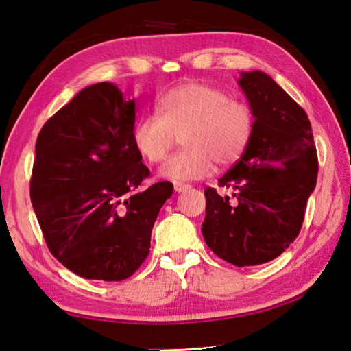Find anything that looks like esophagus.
Returning a JSON list of instances; mask_svg holds the SVG:
<instances>
[{
  "label": "esophagus",
  "instance_id": "1",
  "mask_svg": "<svg viewBox=\"0 0 351 351\" xmlns=\"http://www.w3.org/2000/svg\"><path fill=\"white\" fill-rule=\"evenodd\" d=\"M173 189H175V191L176 193H185V191H189L191 187L190 185H187V184H181V182H175V185H173Z\"/></svg>",
  "mask_w": 351,
  "mask_h": 351
}]
</instances>
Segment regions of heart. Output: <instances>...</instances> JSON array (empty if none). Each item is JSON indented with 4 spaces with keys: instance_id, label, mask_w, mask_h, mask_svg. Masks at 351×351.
<instances>
[{
    "instance_id": "obj_1",
    "label": "heart",
    "mask_w": 351,
    "mask_h": 351,
    "mask_svg": "<svg viewBox=\"0 0 351 351\" xmlns=\"http://www.w3.org/2000/svg\"><path fill=\"white\" fill-rule=\"evenodd\" d=\"M158 114L141 116L132 128V141L149 162H160L182 133L185 146L164 164L161 175L170 181H195L210 176L215 161L235 162L247 146L253 119L241 102L200 81L169 88L156 101Z\"/></svg>"
}]
</instances>
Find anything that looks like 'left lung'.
<instances>
[{
    "mask_svg": "<svg viewBox=\"0 0 351 351\" xmlns=\"http://www.w3.org/2000/svg\"><path fill=\"white\" fill-rule=\"evenodd\" d=\"M238 86L253 116L241 158L219 184L234 202L206 189L205 243L237 267L268 263L299 235L318 162L304 110L263 71L241 72Z\"/></svg>",
    "mask_w": 351,
    "mask_h": 351,
    "instance_id": "8db88e82",
    "label": "left lung"
}]
</instances>
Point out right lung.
I'll return each instance as SVG.
<instances>
[{
	"label": "right lung",
	"mask_w": 351,
	"mask_h": 351,
	"mask_svg": "<svg viewBox=\"0 0 351 351\" xmlns=\"http://www.w3.org/2000/svg\"><path fill=\"white\" fill-rule=\"evenodd\" d=\"M136 98L113 83L84 87L43 125L29 196L52 255L84 279L123 280L151 249L171 182L136 191L149 169L134 146Z\"/></svg>",
	"instance_id": "obj_1"
}]
</instances>
